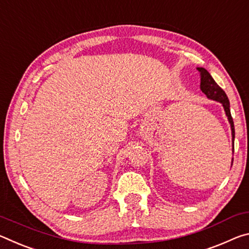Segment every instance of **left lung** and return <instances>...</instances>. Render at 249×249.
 I'll return each mask as SVG.
<instances>
[{
	"mask_svg": "<svg viewBox=\"0 0 249 249\" xmlns=\"http://www.w3.org/2000/svg\"><path fill=\"white\" fill-rule=\"evenodd\" d=\"M198 71L201 72V90L205 93L207 98L210 99H213L215 101H218L221 103L224 107V110H225L226 116L228 118V121L231 124V137H233V152H234V139H235V128H234V121L233 118H231V109H230V100L226 96L225 91L218 86V85L215 83V80L213 79V77L210 75V72L206 71L205 68L199 67L197 68ZM234 161V159H233ZM233 161H231V164H233Z\"/></svg>",
	"mask_w": 249,
	"mask_h": 249,
	"instance_id": "8db88e82",
	"label": "left lung"
}]
</instances>
